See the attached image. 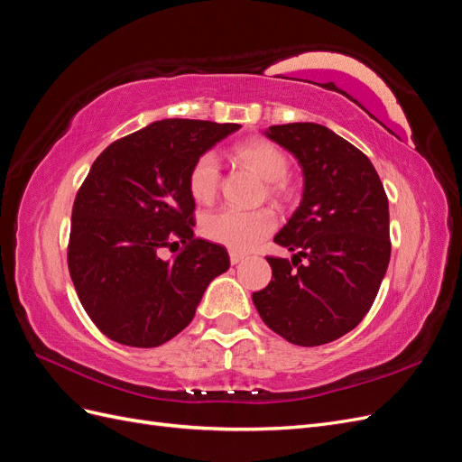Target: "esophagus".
Wrapping results in <instances>:
<instances>
[{"instance_id":"esophagus-1","label":"esophagus","mask_w":462,"mask_h":462,"mask_svg":"<svg viewBox=\"0 0 462 462\" xmlns=\"http://www.w3.org/2000/svg\"><path fill=\"white\" fill-rule=\"evenodd\" d=\"M229 260H231V263L235 265V263H239V262H243V260H245V254H241V253H235V250H231V253H229Z\"/></svg>"}]
</instances>
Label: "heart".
Instances as JSON below:
<instances>
[{
	"label": "heart",
	"mask_w": 462,
	"mask_h": 462,
	"mask_svg": "<svg viewBox=\"0 0 462 462\" xmlns=\"http://www.w3.org/2000/svg\"><path fill=\"white\" fill-rule=\"evenodd\" d=\"M233 153L243 163L270 180L268 190L272 194H282L285 189V177L289 171V160L283 150L263 138H250L233 148ZM221 179V163L216 152H204L194 160L189 171V190L190 197L208 204L216 199ZM277 226V216L270 208L258 209H239L221 208L208 214L202 219V233L206 239L227 246L235 253H248L260 241H263Z\"/></svg>",
	"instance_id": "obj_1"
}]
</instances>
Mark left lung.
<instances>
[{
    "label": "left lung",
    "instance_id": "1",
    "mask_svg": "<svg viewBox=\"0 0 462 462\" xmlns=\"http://www.w3.org/2000/svg\"><path fill=\"white\" fill-rule=\"evenodd\" d=\"M265 136L302 167L300 206L273 241L272 282L254 292L263 324L292 345L318 346L355 329L374 304L391 256L389 204L356 146L318 123L273 125Z\"/></svg>",
    "mask_w": 462,
    "mask_h": 462
}]
</instances>
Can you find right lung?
<instances>
[{
  "instance_id": "add662e5",
  "label": "right lung",
  "mask_w": 462,
  "mask_h": 462,
  "mask_svg": "<svg viewBox=\"0 0 462 462\" xmlns=\"http://www.w3.org/2000/svg\"><path fill=\"white\" fill-rule=\"evenodd\" d=\"M236 123L163 119L111 143L73 204L67 263L82 309L111 341L152 348L194 318L227 250L194 236L189 171ZM165 249L176 254L163 259Z\"/></svg>"
}]
</instances>
